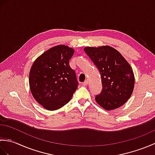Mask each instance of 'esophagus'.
<instances>
[{"instance_id": "obj_1", "label": "esophagus", "mask_w": 155, "mask_h": 155, "mask_svg": "<svg viewBox=\"0 0 155 155\" xmlns=\"http://www.w3.org/2000/svg\"><path fill=\"white\" fill-rule=\"evenodd\" d=\"M88 81H85L84 83H83V86H87V85L88 84Z\"/></svg>"}]
</instances>
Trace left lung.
Here are the masks:
<instances>
[{
    "label": "left lung",
    "instance_id": "left-lung-1",
    "mask_svg": "<svg viewBox=\"0 0 155 155\" xmlns=\"http://www.w3.org/2000/svg\"><path fill=\"white\" fill-rule=\"evenodd\" d=\"M100 72L102 91L97 103L107 110L123 105L133 93L134 77L132 68L116 49L104 46L84 48Z\"/></svg>",
    "mask_w": 155,
    "mask_h": 155
}]
</instances>
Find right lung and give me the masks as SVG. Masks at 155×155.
I'll return each mask as SVG.
<instances>
[{
	"label": "right lung",
	"mask_w": 155,
	"mask_h": 155,
	"mask_svg": "<svg viewBox=\"0 0 155 155\" xmlns=\"http://www.w3.org/2000/svg\"><path fill=\"white\" fill-rule=\"evenodd\" d=\"M74 49L58 45L45 52L34 62L29 74L32 96L46 109L54 110L68 103L78 83L69 60Z\"/></svg>",
	"instance_id": "obj_1"
}]
</instances>
